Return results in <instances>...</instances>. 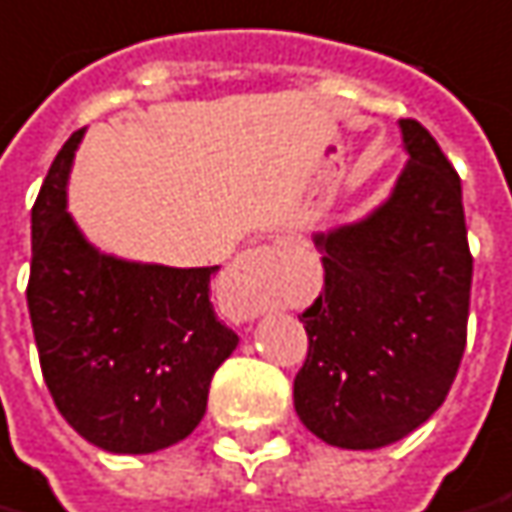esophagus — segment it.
<instances>
[{
    "label": "esophagus",
    "mask_w": 512,
    "mask_h": 512,
    "mask_svg": "<svg viewBox=\"0 0 512 512\" xmlns=\"http://www.w3.org/2000/svg\"><path fill=\"white\" fill-rule=\"evenodd\" d=\"M282 257H285V252H282L280 246H255V249H246V252L235 257V263L230 268L232 285H238L244 291H255L268 271L280 266Z\"/></svg>",
    "instance_id": "34e87169"
}]
</instances>
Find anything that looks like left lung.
<instances>
[{"mask_svg": "<svg viewBox=\"0 0 512 512\" xmlns=\"http://www.w3.org/2000/svg\"><path fill=\"white\" fill-rule=\"evenodd\" d=\"M407 163L363 219L313 232L324 291L299 316L307 360L293 407L341 449L402 441L443 405L466 349L471 255L452 163L402 119Z\"/></svg>", "mask_w": 512, "mask_h": 512, "instance_id": "8db88e82", "label": "left lung"}]
</instances>
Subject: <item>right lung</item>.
Instances as JSON below:
<instances>
[{"label": "right lung", "instance_id": "add662e5", "mask_svg": "<svg viewBox=\"0 0 512 512\" xmlns=\"http://www.w3.org/2000/svg\"><path fill=\"white\" fill-rule=\"evenodd\" d=\"M82 135L57 152L32 207V332L60 416L105 452L152 455L196 430L238 335L210 305L219 266L141 263L85 238L69 213Z\"/></svg>", "mask_w": 512, "mask_h": 512}]
</instances>
